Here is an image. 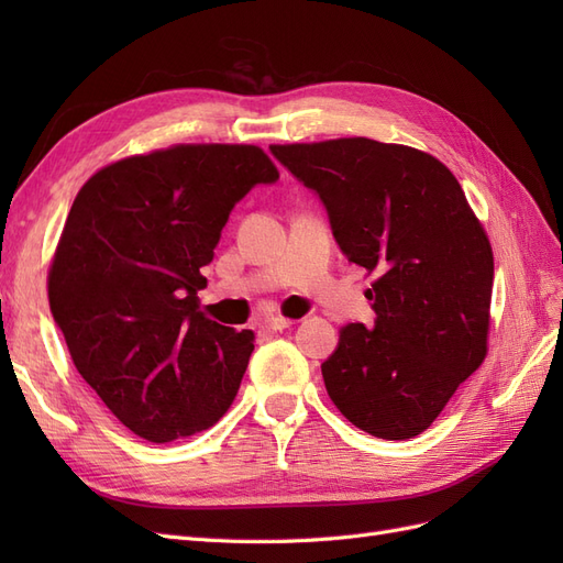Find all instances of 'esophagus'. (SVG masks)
<instances>
[{"instance_id":"34e87169","label":"esophagus","mask_w":563,"mask_h":563,"mask_svg":"<svg viewBox=\"0 0 563 563\" xmlns=\"http://www.w3.org/2000/svg\"><path fill=\"white\" fill-rule=\"evenodd\" d=\"M294 323H296V319H286V317L275 314V317H269V319L265 321V327L272 329V331H284V329H291Z\"/></svg>"}]
</instances>
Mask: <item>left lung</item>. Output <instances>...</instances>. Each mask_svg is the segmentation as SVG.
<instances>
[{
	"label": "left lung",
	"instance_id": "obj_1",
	"mask_svg": "<svg viewBox=\"0 0 563 563\" xmlns=\"http://www.w3.org/2000/svg\"><path fill=\"white\" fill-rule=\"evenodd\" d=\"M329 211L347 261L376 275V323L340 329L321 364L331 401L378 439H411L488 352L493 251L449 168L371 139L269 145Z\"/></svg>",
	"mask_w": 563,
	"mask_h": 563
}]
</instances>
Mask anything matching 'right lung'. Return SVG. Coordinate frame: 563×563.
<instances>
[{
    "mask_svg": "<svg viewBox=\"0 0 563 563\" xmlns=\"http://www.w3.org/2000/svg\"><path fill=\"white\" fill-rule=\"evenodd\" d=\"M277 178L258 145L180 143L112 162L77 192L48 267L51 314L133 434L192 437L234 401L255 335L199 310L201 267L234 203Z\"/></svg>",
    "mask_w": 563,
    "mask_h": 563,
    "instance_id": "obj_1",
    "label": "right lung"
}]
</instances>
